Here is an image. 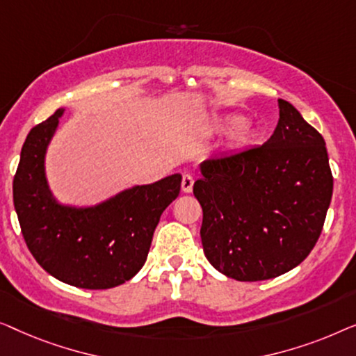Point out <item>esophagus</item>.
Instances as JSON below:
<instances>
[{"label":"esophagus","instance_id":"1","mask_svg":"<svg viewBox=\"0 0 356 356\" xmlns=\"http://www.w3.org/2000/svg\"><path fill=\"white\" fill-rule=\"evenodd\" d=\"M193 188V177L190 174H184L182 177V192L184 193H190Z\"/></svg>","mask_w":356,"mask_h":356}]
</instances>
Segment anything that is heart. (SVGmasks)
I'll return each instance as SVG.
<instances>
[{
	"mask_svg": "<svg viewBox=\"0 0 356 356\" xmlns=\"http://www.w3.org/2000/svg\"><path fill=\"white\" fill-rule=\"evenodd\" d=\"M230 126H235L232 134H230V145H232L234 148L247 147V145L252 143L258 135V130L252 122L248 121L238 122L237 114H226V116H222L218 121V127L221 129H226Z\"/></svg>",
	"mask_w": 356,
	"mask_h": 356,
	"instance_id": "1",
	"label": "heart"
}]
</instances>
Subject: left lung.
Masks as SVG:
<instances>
[{
	"mask_svg": "<svg viewBox=\"0 0 356 356\" xmlns=\"http://www.w3.org/2000/svg\"><path fill=\"white\" fill-rule=\"evenodd\" d=\"M277 103L279 122L266 143L207 159L193 185L204 257L243 282L298 266L316 245L332 198L323 135L289 102Z\"/></svg>",
	"mask_w": 356,
	"mask_h": 356,
	"instance_id": "left-lung-1",
	"label": "left lung"
}]
</instances>
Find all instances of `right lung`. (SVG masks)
<instances>
[{
	"label": "right lung",
	"instance_id": "obj_1",
	"mask_svg": "<svg viewBox=\"0 0 356 356\" xmlns=\"http://www.w3.org/2000/svg\"><path fill=\"white\" fill-rule=\"evenodd\" d=\"M64 109L30 130L13 182L19 224L30 253L48 274L80 289L127 282L147 261L153 232L177 198L182 176L135 185L88 208L61 204L44 174V154Z\"/></svg>",
	"mask_w": 356,
	"mask_h": 356
}]
</instances>
